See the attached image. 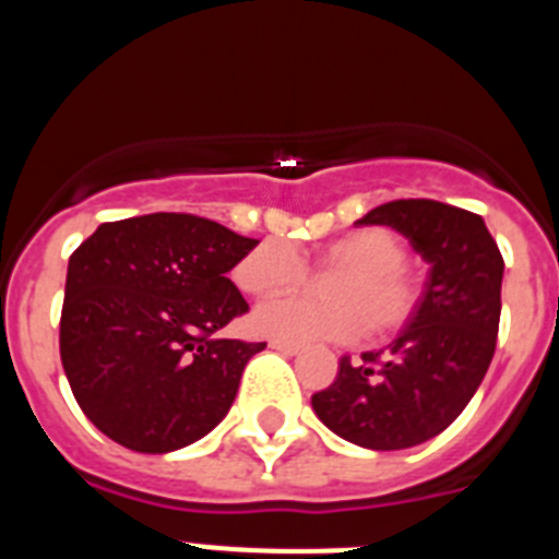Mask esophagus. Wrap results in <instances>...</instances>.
I'll list each match as a JSON object with an SVG mask.
<instances>
[{
	"mask_svg": "<svg viewBox=\"0 0 559 559\" xmlns=\"http://www.w3.org/2000/svg\"><path fill=\"white\" fill-rule=\"evenodd\" d=\"M269 347L276 349V353H283V355H296L299 349H302L299 344H290V341H276V338L269 341Z\"/></svg>",
	"mask_w": 559,
	"mask_h": 559,
	"instance_id": "esophagus-1",
	"label": "esophagus"
}]
</instances>
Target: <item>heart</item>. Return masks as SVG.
Listing matches in <instances>:
<instances>
[{
    "mask_svg": "<svg viewBox=\"0 0 559 559\" xmlns=\"http://www.w3.org/2000/svg\"><path fill=\"white\" fill-rule=\"evenodd\" d=\"M406 240L386 226H360L335 237L316 251L319 271H335L330 305L308 299H276L257 308L251 328L260 335L290 344L308 341H347L400 333L412 322L423 299V285L406 269ZM237 288L249 296H285L305 288L308 263L283 240H265L237 260Z\"/></svg>",
    "mask_w": 559,
    "mask_h": 559,
    "instance_id": "b5f03b06",
    "label": "heart"
}]
</instances>
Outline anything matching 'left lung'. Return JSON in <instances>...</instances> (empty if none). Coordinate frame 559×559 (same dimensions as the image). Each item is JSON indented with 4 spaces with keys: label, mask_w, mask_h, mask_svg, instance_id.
<instances>
[{
    "label": "left lung",
    "mask_w": 559,
    "mask_h": 559,
    "mask_svg": "<svg viewBox=\"0 0 559 559\" xmlns=\"http://www.w3.org/2000/svg\"><path fill=\"white\" fill-rule=\"evenodd\" d=\"M358 224L406 235L431 271L397 338L360 360L344 355L333 383L310 403L353 445L403 451L445 431L481 386L496 353L503 257L481 215L442 201H389Z\"/></svg>",
    "instance_id": "8db88e82"
}]
</instances>
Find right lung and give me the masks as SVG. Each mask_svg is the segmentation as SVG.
<instances>
[{"mask_svg":"<svg viewBox=\"0 0 559 559\" xmlns=\"http://www.w3.org/2000/svg\"><path fill=\"white\" fill-rule=\"evenodd\" d=\"M260 240L185 212L100 224L67 269L61 364L78 406L128 451L170 453L218 426L265 344L218 338L249 310L229 271Z\"/></svg>","mask_w":559,"mask_h":559,"instance_id":"obj_1","label":"right lung"}]
</instances>
